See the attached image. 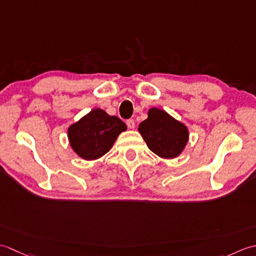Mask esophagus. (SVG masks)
Wrapping results in <instances>:
<instances>
[{"label": "esophagus", "instance_id": "obj_1", "mask_svg": "<svg viewBox=\"0 0 256 256\" xmlns=\"http://www.w3.org/2000/svg\"><path fill=\"white\" fill-rule=\"evenodd\" d=\"M126 124H127V126H128L129 129H134V119H128V120L126 122Z\"/></svg>", "mask_w": 256, "mask_h": 256}]
</instances>
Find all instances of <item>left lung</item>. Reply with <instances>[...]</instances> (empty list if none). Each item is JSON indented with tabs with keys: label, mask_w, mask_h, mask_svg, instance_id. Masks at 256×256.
Instances as JSON below:
<instances>
[{
	"label": "left lung",
	"mask_w": 256,
	"mask_h": 256,
	"mask_svg": "<svg viewBox=\"0 0 256 256\" xmlns=\"http://www.w3.org/2000/svg\"><path fill=\"white\" fill-rule=\"evenodd\" d=\"M138 130L148 148L164 159L178 157L189 140L186 124L159 108L149 109L148 118L139 124Z\"/></svg>",
	"instance_id": "8db88e82"
}]
</instances>
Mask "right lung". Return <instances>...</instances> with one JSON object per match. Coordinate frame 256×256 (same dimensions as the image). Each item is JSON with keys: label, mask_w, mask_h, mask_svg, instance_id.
Listing matches in <instances>:
<instances>
[{"label": "right lung", "mask_w": 256, "mask_h": 256, "mask_svg": "<svg viewBox=\"0 0 256 256\" xmlns=\"http://www.w3.org/2000/svg\"><path fill=\"white\" fill-rule=\"evenodd\" d=\"M126 130V124L118 117L97 108L70 124L67 134L72 150L80 158L96 160L107 154L119 134Z\"/></svg>", "instance_id": "obj_1"}]
</instances>
